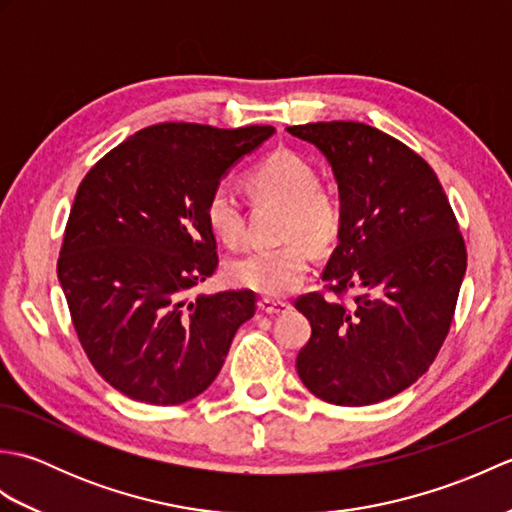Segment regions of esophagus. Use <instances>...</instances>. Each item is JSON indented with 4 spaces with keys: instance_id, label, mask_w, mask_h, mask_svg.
<instances>
[{
    "instance_id": "1",
    "label": "esophagus",
    "mask_w": 512,
    "mask_h": 512,
    "mask_svg": "<svg viewBox=\"0 0 512 512\" xmlns=\"http://www.w3.org/2000/svg\"><path fill=\"white\" fill-rule=\"evenodd\" d=\"M257 308L262 310L264 314H279V312H286L290 308L288 301H279V299H268L262 297L257 301Z\"/></svg>"
}]
</instances>
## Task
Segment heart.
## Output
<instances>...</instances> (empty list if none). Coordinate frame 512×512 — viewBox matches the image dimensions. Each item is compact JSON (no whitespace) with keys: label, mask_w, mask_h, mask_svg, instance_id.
Masks as SVG:
<instances>
[{"label":"heart","mask_w":512,"mask_h":512,"mask_svg":"<svg viewBox=\"0 0 512 512\" xmlns=\"http://www.w3.org/2000/svg\"><path fill=\"white\" fill-rule=\"evenodd\" d=\"M246 187L255 202L284 206L279 239L286 242L235 259L228 264V277L233 284L264 297L290 295L310 273V248L325 253L339 242L343 204L336 193L321 187L312 162L290 149H277L255 162L246 173ZM204 217L222 244L242 246L246 217L242 202L228 184L220 182L211 189Z\"/></svg>","instance_id":"1"}]
</instances>
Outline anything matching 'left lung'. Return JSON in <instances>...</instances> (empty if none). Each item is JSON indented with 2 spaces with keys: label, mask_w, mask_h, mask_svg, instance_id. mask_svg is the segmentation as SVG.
<instances>
[{
  "label": "left lung",
  "mask_w": 512,
  "mask_h": 512,
  "mask_svg": "<svg viewBox=\"0 0 512 512\" xmlns=\"http://www.w3.org/2000/svg\"><path fill=\"white\" fill-rule=\"evenodd\" d=\"M288 132L323 151L343 202L339 246L321 275L331 295L295 301L312 325L297 372L323 402L374 405L436 361L466 273L464 237L436 171L398 138L354 121Z\"/></svg>",
  "instance_id": "obj_1"
}]
</instances>
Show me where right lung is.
Masks as SVG:
<instances>
[{
	"instance_id": "right-lung-1",
	"label": "right lung",
	"mask_w": 512,
	"mask_h": 512,
	"mask_svg": "<svg viewBox=\"0 0 512 512\" xmlns=\"http://www.w3.org/2000/svg\"><path fill=\"white\" fill-rule=\"evenodd\" d=\"M273 132L151 125L107 151L76 189L57 273L83 352L127 398L167 407L202 394L255 314L253 290L189 292L220 264L206 198Z\"/></svg>"
}]
</instances>
